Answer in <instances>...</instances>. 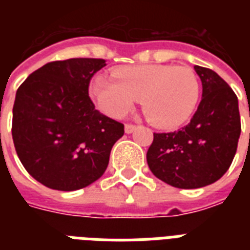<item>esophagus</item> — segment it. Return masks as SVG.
Returning a JSON list of instances; mask_svg holds the SVG:
<instances>
[{
    "mask_svg": "<svg viewBox=\"0 0 250 250\" xmlns=\"http://www.w3.org/2000/svg\"><path fill=\"white\" fill-rule=\"evenodd\" d=\"M135 129H136V125H125V133H132Z\"/></svg>",
    "mask_w": 250,
    "mask_h": 250,
    "instance_id": "1",
    "label": "esophagus"
}]
</instances>
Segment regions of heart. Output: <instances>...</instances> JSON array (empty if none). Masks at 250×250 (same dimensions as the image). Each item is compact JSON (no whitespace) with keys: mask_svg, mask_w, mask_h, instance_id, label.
I'll return each instance as SVG.
<instances>
[{"mask_svg":"<svg viewBox=\"0 0 250 250\" xmlns=\"http://www.w3.org/2000/svg\"><path fill=\"white\" fill-rule=\"evenodd\" d=\"M89 92L98 109L113 118L128 113L143 97V110L153 125L174 128L197 106L200 83L193 70L171 64H137L94 76Z\"/></svg>","mask_w":250,"mask_h":250,"instance_id":"b5f03b06","label":"heart"}]
</instances>
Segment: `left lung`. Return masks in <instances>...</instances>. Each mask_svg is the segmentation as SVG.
I'll return each instance as SVG.
<instances>
[{
	"instance_id": "8db88e82",
	"label": "left lung",
	"mask_w": 250,
	"mask_h": 250,
	"mask_svg": "<svg viewBox=\"0 0 250 250\" xmlns=\"http://www.w3.org/2000/svg\"><path fill=\"white\" fill-rule=\"evenodd\" d=\"M202 97L182 129L154 133L146 153L153 175L182 189L213 184L232 164L240 137L239 101L229 85L210 68L194 66Z\"/></svg>"
}]
</instances>
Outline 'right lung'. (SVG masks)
Wrapping results in <instances>:
<instances>
[{"mask_svg": "<svg viewBox=\"0 0 250 250\" xmlns=\"http://www.w3.org/2000/svg\"><path fill=\"white\" fill-rule=\"evenodd\" d=\"M104 60L71 58L44 64L17 90L13 141L21 165L37 182L57 190L94 183L109 165L125 125L94 109L90 78Z\"/></svg>", "mask_w": 250, "mask_h": 250, "instance_id": "obj_1", "label": "right lung"}]
</instances>
